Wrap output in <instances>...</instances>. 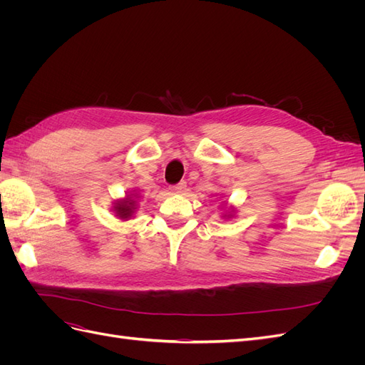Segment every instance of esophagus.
Listing matches in <instances>:
<instances>
[{"label": "esophagus", "instance_id": "34e87169", "mask_svg": "<svg viewBox=\"0 0 365 365\" xmlns=\"http://www.w3.org/2000/svg\"><path fill=\"white\" fill-rule=\"evenodd\" d=\"M185 187H187V184H185L184 181H181L180 184L170 185V187H169V190H170L172 193H181V192H184V190H185Z\"/></svg>", "mask_w": 365, "mask_h": 365}]
</instances>
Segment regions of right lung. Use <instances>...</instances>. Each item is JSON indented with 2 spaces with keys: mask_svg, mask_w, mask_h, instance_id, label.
I'll list each match as a JSON object with an SVG mask.
<instances>
[{
  "mask_svg": "<svg viewBox=\"0 0 365 365\" xmlns=\"http://www.w3.org/2000/svg\"><path fill=\"white\" fill-rule=\"evenodd\" d=\"M134 204L135 201L132 200L130 196H128L125 201H120L117 205H115V210H117V216L120 217H129L132 215V210H134Z\"/></svg>",
  "mask_w": 365,
  "mask_h": 365,
  "instance_id": "add662e5",
  "label": "right lung"
}]
</instances>
